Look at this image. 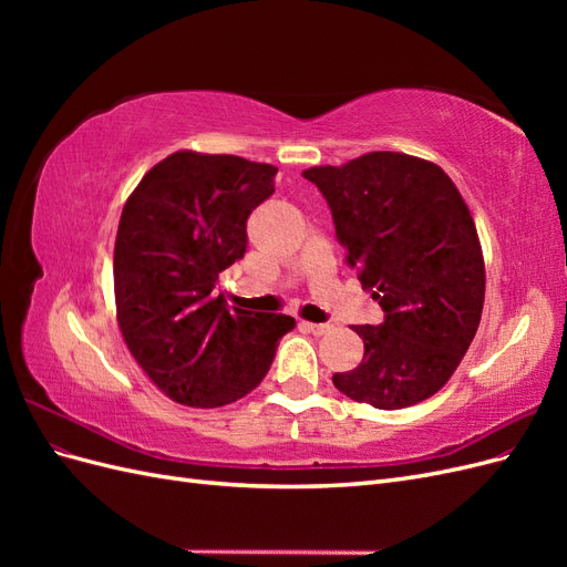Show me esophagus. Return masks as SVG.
<instances>
[{"label":"esophagus","instance_id":"obj_1","mask_svg":"<svg viewBox=\"0 0 567 567\" xmlns=\"http://www.w3.org/2000/svg\"><path fill=\"white\" fill-rule=\"evenodd\" d=\"M302 329H307L310 333H315V336H326L331 331V326L329 323H312V321H302Z\"/></svg>","mask_w":567,"mask_h":567}]
</instances>
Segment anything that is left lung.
<instances>
[{
  "label": "left lung",
  "mask_w": 567,
  "mask_h": 567,
  "mask_svg": "<svg viewBox=\"0 0 567 567\" xmlns=\"http://www.w3.org/2000/svg\"><path fill=\"white\" fill-rule=\"evenodd\" d=\"M302 177L329 203L348 265L383 310L379 326H352L364 359L333 385L388 411L433 398L466 354L485 302L483 250L454 182L435 163L392 151Z\"/></svg>",
  "instance_id": "1"
}]
</instances>
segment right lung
<instances>
[{"label":"right lung","instance_id":"right-lung-1","mask_svg":"<svg viewBox=\"0 0 567 567\" xmlns=\"http://www.w3.org/2000/svg\"><path fill=\"white\" fill-rule=\"evenodd\" d=\"M277 167L179 151L151 167L115 236L117 323L130 352L167 398L225 406L262 383L286 315L229 310L219 271L244 257L246 221L274 194Z\"/></svg>","mask_w":567,"mask_h":567}]
</instances>
